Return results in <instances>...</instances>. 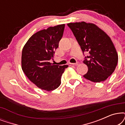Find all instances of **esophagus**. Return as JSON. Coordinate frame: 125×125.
Listing matches in <instances>:
<instances>
[{"label":"esophagus","mask_w":125,"mask_h":125,"mask_svg":"<svg viewBox=\"0 0 125 125\" xmlns=\"http://www.w3.org/2000/svg\"><path fill=\"white\" fill-rule=\"evenodd\" d=\"M79 62H77L76 63H69L70 65H74V66H77L79 64Z\"/></svg>","instance_id":"esophagus-1"}]
</instances>
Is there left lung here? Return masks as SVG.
I'll return each instance as SVG.
<instances>
[{"instance_id":"1","label":"left lung","mask_w":125,"mask_h":125,"mask_svg":"<svg viewBox=\"0 0 125 125\" xmlns=\"http://www.w3.org/2000/svg\"><path fill=\"white\" fill-rule=\"evenodd\" d=\"M83 54L88 52L83 62L88 71L83 77L94 83L107 79L114 72L118 62V54L108 35L97 25L86 22L68 23Z\"/></svg>"}]
</instances>
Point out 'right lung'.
<instances>
[{"instance_id": "right-lung-1", "label": "right lung", "mask_w": 125, "mask_h": 125, "mask_svg": "<svg viewBox=\"0 0 125 125\" xmlns=\"http://www.w3.org/2000/svg\"><path fill=\"white\" fill-rule=\"evenodd\" d=\"M65 24L50 27L36 32L28 39L22 51V70L32 83L41 89L51 91L61 84V78L68 65L49 62L59 47Z\"/></svg>"}]
</instances>
